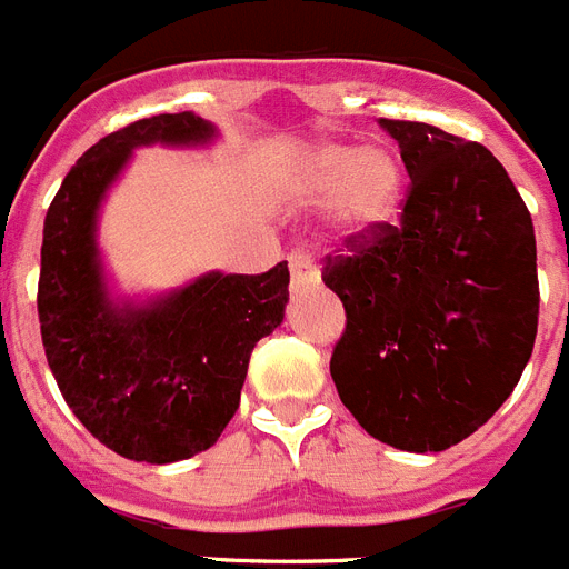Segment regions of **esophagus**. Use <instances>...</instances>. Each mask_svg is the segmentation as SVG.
<instances>
[{
    "instance_id": "esophagus-1",
    "label": "esophagus",
    "mask_w": 569,
    "mask_h": 569,
    "mask_svg": "<svg viewBox=\"0 0 569 569\" xmlns=\"http://www.w3.org/2000/svg\"><path fill=\"white\" fill-rule=\"evenodd\" d=\"M288 264H290V281H293V290H305L319 284V270L308 252H290Z\"/></svg>"
}]
</instances>
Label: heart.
Listing matches in <instances>:
<instances>
[{
    "instance_id": "obj_1",
    "label": "heart",
    "mask_w": 569,
    "mask_h": 569,
    "mask_svg": "<svg viewBox=\"0 0 569 569\" xmlns=\"http://www.w3.org/2000/svg\"><path fill=\"white\" fill-rule=\"evenodd\" d=\"M302 186L311 197L335 194V232L342 241H351L375 232L396 214L403 171L389 150L322 144L305 162Z\"/></svg>"
}]
</instances>
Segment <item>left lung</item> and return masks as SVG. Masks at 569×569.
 <instances>
[{"mask_svg":"<svg viewBox=\"0 0 569 569\" xmlns=\"http://www.w3.org/2000/svg\"><path fill=\"white\" fill-rule=\"evenodd\" d=\"M410 189L398 223L326 256L346 331L331 355L340 401L366 433L427 453L480 430L518 387L538 335L535 229L480 142L380 119Z\"/></svg>","mask_w":569,"mask_h":569,"instance_id":"8db88e82","label":"left lung"}]
</instances>
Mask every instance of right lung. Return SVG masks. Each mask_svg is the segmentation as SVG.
Masks as SVG:
<instances>
[{"instance_id": "right-lung-1", "label": "right lung", "mask_w": 569, "mask_h": 569, "mask_svg": "<svg viewBox=\"0 0 569 569\" xmlns=\"http://www.w3.org/2000/svg\"><path fill=\"white\" fill-rule=\"evenodd\" d=\"M211 136L194 112L121 127L74 162L46 211L37 284L46 360L78 421L133 462H180L218 442L256 342L284 319L288 261L258 276L206 273L150 305L107 293L96 214L133 148Z\"/></svg>"}]
</instances>
